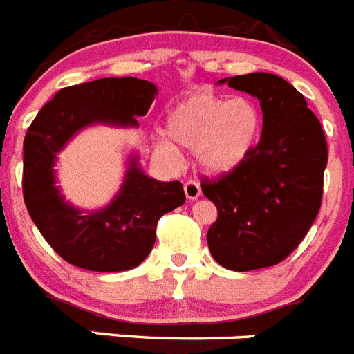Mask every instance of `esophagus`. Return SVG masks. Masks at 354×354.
I'll return each instance as SVG.
<instances>
[{
  "mask_svg": "<svg viewBox=\"0 0 354 354\" xmlns=\"http://www.w3.org/2000/svg\"><path fill=\"white\" fill-rule=\"evenodd\" d=\"M184 193H186L187 200L198 198L200 193H202L198 180H186V183H184Z\"/></svg>",
  "mask_w": 354,
  "mask_h": 354,
  "instance_id": "1",
  "label": "esophagus"
}]
</instances>
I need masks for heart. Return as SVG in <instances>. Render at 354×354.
I'll list each match as a JSON object with an SVG mask.
<instances>
[{"label":"heart","mask_w":354,"mask_h":354,"mask_svg":"<svg viewBox=\"0 0 354 354\" xmlns=\"http://www.w3.org/2000/svg\"><path fill=\"white\" fill-rule=\"evenodd\" d=\"M262 113L252 97H225L195 92L175 102L167 115V133L186 149H195L196 161L205 171L227 174L253 152L261 138ZM158 149L174 158L177 147L167 138Z\"/></svg>","instance_id":"b5f03b06"}]
</instances>
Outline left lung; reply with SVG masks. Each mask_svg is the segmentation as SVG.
<instances>
[{
	"instance_id": "left-lung-1",
	"label": "left lung",
	"mask_w": 354,
	"mask_h": 354,
	"mask_svg": "<svg viewBox=\"0 0 354 354\" xmlns=\"http://www.w3.org/2000/svg\"><path fill=\"white\" fill-rule=\"evenodd\" d=\"M257 97L261 142L245 162L202 192L218 209L207 245L218 264L252 271L282 262L306 236L323 198L328 147L305 97L268 72L225 77L218 84Z\"/></svg>"
}]
</instances>
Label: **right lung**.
<instances>
[{"label":"right lung","mask_w":354,"mask_h":354,"mask_svg":"<svg viewBox=\"0 0 354 354\" xmlns=\"http://www.w3.org/2000/svg\"><path fill=\"white\" fill-rule=\"evenodd\" d=\"M158 95L138 77H102L56 92L28 127L23 145V195L44 239L68 264L99 273L133 270L156 243L162 214L186 202L179 180L161 183L131 154L113 200L97 211L68 204L56 186V156L88 126L138 127Z\"/></svg>","instance_id":"right-lung-1"}]
</instances>
